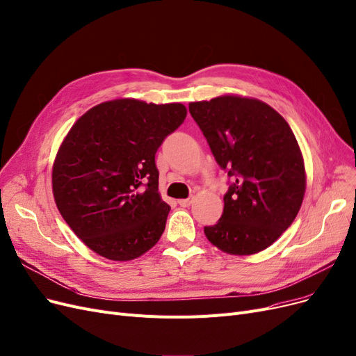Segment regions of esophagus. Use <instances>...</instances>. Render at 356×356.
<instances>
[{"label": "esophagus", "mask_w": 356, "mask_h": 356, "mask_svg": "<svg viewBox=\"0 0 356 356\" xmlns=\"http://www.w3.org/2000/svg\"><path fill=\"white\" fill-rule=\"evenodd\" d=\"M193 202V197H188V199H179V205L183 208H188L191 207Z\"/></svg>", "instance_id": "obj_1"}]
</instances>
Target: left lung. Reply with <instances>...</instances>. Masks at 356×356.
Wrapping results in <instances>:
<instances>
[{
	"label": "left lung",
	"mask_w": 356,
	"mask_h": 356,
	"mask_svg": "<svg viewBox=\"0 0 356 356\" xmlns=\"http://www.w3.org/2000/svg\"><path fill=\"white\" fill-rule=\"evenodd\" d=\"M216 163L234 176L220 221L207 238L224 253L268 249L293 222L305 193L301 148L288 122L254 97L222 95L189 103Z\"/></svg>",
	"instance_id": "1"
}]
</instances>
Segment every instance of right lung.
I'll return each instance as SVG.
<instances>
[{
  "instance_id": "add662e5",
  "label": "right lung",
  "mask_w": 356,
  "mask_h": 356,
  "mask_svg": "<svg viewBox=\"0 0 356 356\" xmlns=\"http://www.w3.org/2000/svg\"><path fill=\"white\" fill-rule=\"evenodd\" d=\"M186 115L181 103L120 97L76 119L54 160L52 192L90 250L128 261L159 243L170 207L159 192L156 152Z\"/></svg>"
}]
</instances>
